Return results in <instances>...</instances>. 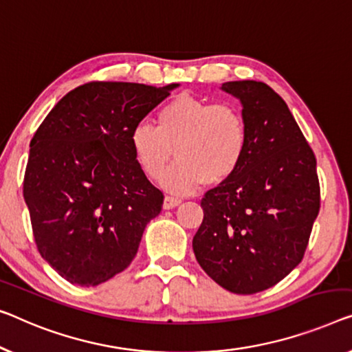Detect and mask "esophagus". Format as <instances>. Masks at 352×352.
<instances>
[{
    "label": "esophagus",
    "mask_w": 352,
    "mask_h": 352,
    "mask_svg": "<svg viewBox=\"0 0 352 352\" xmlns=\"http://www.w3.org/2000/svg\"><path fill=\"white\" fill-rule=\"evenodd\" d=\"M180 202H182V199L172 197V196H166V197H164V204H162V207H164L166 210H170V208H174V207H177V206H180Z\"/></svg>",
    "instance_id": "obj_1"
}]
</instances>
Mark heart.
<instances>
[{
	"mask_svg": "<svg viewBox=\"0 0 352 352\" xmlns=\"http://www.w3.org/2000/svg\"><path fill=\"white\" fill-rule=\"evenodd\" d=\"M129 144L140 169L153 180L164 175L175 150L178 162L162 185L188 194L204 182L219 185L235 175L248 150V126L234 104L178 94L158 110L156 126H134Z\"/></svg>",
	"mask_w": 352,
	"mask_h": 352,
	"instance_id": "1",
	"label": "heart"
}]
</instances>
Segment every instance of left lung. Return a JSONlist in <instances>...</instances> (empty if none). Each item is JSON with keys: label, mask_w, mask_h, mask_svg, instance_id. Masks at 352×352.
<instances>
[{"label": "left lung", "mask_w": 352, "mask_h": 352, "mask_svg": "<svg viewBox=\"0 0 352 352\" xmlns=\"http://www.w3.org/2000/svg\"><path fill=\"white\" fill-rule=\"evenodd\" d=\"M242 102L248 150L228 182L206 192L192 239L199 265L234 294L269 289L305 254L321 191L316 158L287 104L264 82H226Z\"/></svg>", "instance_id": "1"}]
</instances>
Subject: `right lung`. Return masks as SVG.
<instances>
[{
  "mask_svg": "<svg viewBox=\"0 0 352 352\" xmlns=\"http://www.w3.org/2000/svg\"><path fill=\"white\" fill-rule=\"evenodd\" d=\"M177 87L85 83L31 139L23 197L34 242L72 285L98 286L123 272L160 214L164 196L135 161L129 134Z\"/></svg>",
  "mask_w": 352,
  "mask_h": 352,
  "instance_id": "1",
  "label": "right lung"
}]
</instances>
